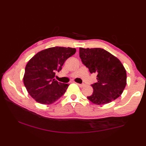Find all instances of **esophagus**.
I'll list each match as a JSON object with an SVG mask.
<instances>
[{"instance_id": "34e87169", "label": "esophagus", "mask_w": 146, "mask_h": 146, "mask_svg": "<svg viewBox=\"0 0 146 146\" xmlns=\"http://www.w3.org/2000/svg\"><path fill=\"white\" fill-rule=\"evenodd\" d=\"M76 85H78L80 86V87H81V88L83 87V86H85L84 84H80V83H76Z\"/></svg>"}]
</instances>
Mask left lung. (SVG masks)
I'll return each instance as SVG.
<instances>
[{"mask_svg": "<svg viewBox=\"0 0 146 146\" xmlns=\"http://www.w3.org/2000/svg\"><path fill=\"white\" fill-rule=\"evenodd\" d=\"M80 58L91 73L97 74V82L92 85L94 92L87 97L95 105H104L115 100L124 90L127 74L120 61L102 48H80Z\"/></svg>", "mask_w": 146, "mask_h": 146, "instance_id": "1", "label": "left lung"}]
</instances>
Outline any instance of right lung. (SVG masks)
<instances>
[{"mask_svg": "<svg viewBox=\"0 0 146 146\" xmlns=\"http://www.w3.org/2000/svg\"><path fill=\"white\" fill-rule=\"evenodd\" d=\"M76 52L72 48H49L38 52L27 63L23 82L28 94L39 104L51 105L58 100L69 84L55 80L56 71H60L68 58Z\"/></svg>", "mask_w": 146, "mask_h": 146, "instance_id": "add662e5", "label": "right lung"}]
</instances>
